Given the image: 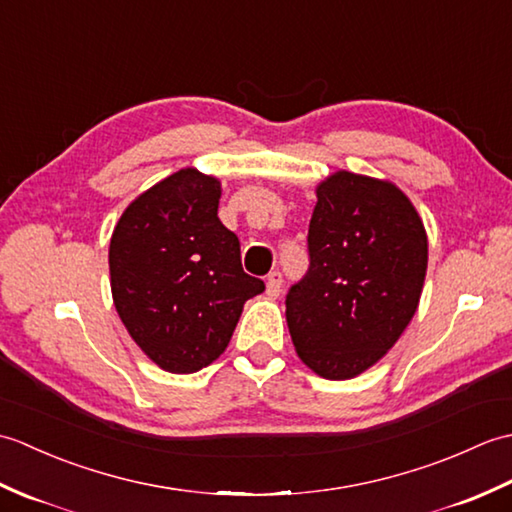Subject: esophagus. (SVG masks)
I'll return each instance as SVG.
<instances>
[{"label":"esophagus","instance_id":"esophagus-1","mask_svg":"<svg viewBox=\"0 0 512 512\" xmlns=\"http://www.w3.org/2000/svg\"><path fill=\"white\" fill-rule=\"evenodd\" d=\"M281 273L279 270H275V273H270L268 275V279H266V295L270 297V299H275V297H279V292H281Z\"/></svg>","mask_w":512,"mask_h":512}]
</instances>
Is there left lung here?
Segmentation results:
<instances>
[{"label": "left lung", "instance_id": "left-lung-1", "mask_svg": "<svg viewBox=\"0 0 512 512\" xmlns=\"http://www.w3.org/2000/svg\"><path fill=\"white\" fill-rule=\"evenodd\" d=\"M310 268L286 297L299 358L347 380L376 365L418 310L429 242L416 206L394 182L336 171L317 184Z\"/></svg>", "mask_w": 512, "mask_h": 512}]
</instances>
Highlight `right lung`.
<instances>
[{"label": "right lung", "instance_id": "right-lung-1", "mask_svg": "<svg viewBox=\"0 0 512 512\" xmlns=\"http://www.w3.org/2000/svg\"><path fill=\"white\" fill-rule=\"evenodd\" d=\"M222 182L187 167L143 191L110 242L118 317L160 369L193 374L224 354L264 281L244 273L239 239L217 217Z\"/></svg>", "mask_w": 512, "mask_h": 512}]
</instances>
